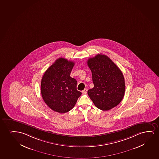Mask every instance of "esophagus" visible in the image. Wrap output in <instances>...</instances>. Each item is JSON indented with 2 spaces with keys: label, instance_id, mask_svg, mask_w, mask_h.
<instances>
[{
  "label": "esophagus",
  "instance_id": "obj_1",
  "mask_svg": "<svg viewBox=\"0 0 159 159\" xmlns=\"http://www.w3.org/2000/svg\"><path fill=\"white\" fill-rule=\"evenodd\" d=\"M87 92V89H84V90L82 91V93H83V94H86Z\"/></svg>",
  "mask_w": 159,
  "mask_h": 159
}]
</instances>
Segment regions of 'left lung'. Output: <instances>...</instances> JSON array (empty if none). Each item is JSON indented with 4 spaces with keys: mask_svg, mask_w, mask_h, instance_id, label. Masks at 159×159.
Instances as JSON below:
<instances>
[{
    "mask_svg": "<svg viewBox=\"0 0 159 159\" xmlns=\"http://www.w3.org/2000/svg\"><path fill=\"white\" fill-rule=\"evenodd\" d=\"M87 65L92 72L94 86L87 93L95 106L108 111L119 104L125 92L121 70L107 56L98 54L89 58Z\"/></svg>",
    "mask_w": 159,
    "mask_h": 159,
    "instance_id": "8db88e82",
    "label": "left lung"
}]
</instances>
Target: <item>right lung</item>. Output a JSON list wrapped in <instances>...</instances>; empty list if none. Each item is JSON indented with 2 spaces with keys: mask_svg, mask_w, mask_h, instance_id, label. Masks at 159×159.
<instances>
[{
  "mask_svg": "<svg viewBox=\"0 0 159 159\" xmlns=\"http://www.w3.org/2000/svg\"><path fill=\"white\" fill-rule=\"evenodd\" d=\"M74 65L72 61L59 58L46 70L42 78L41 95L46 104L54 111L68 112L81 95L76 89L77 81L70 76Z\"/></svg>",
  "mask_w": 159,
  "mask_h": 159,
  "instance_id": "1",
  "label": "right lung"
}]
</instances>
